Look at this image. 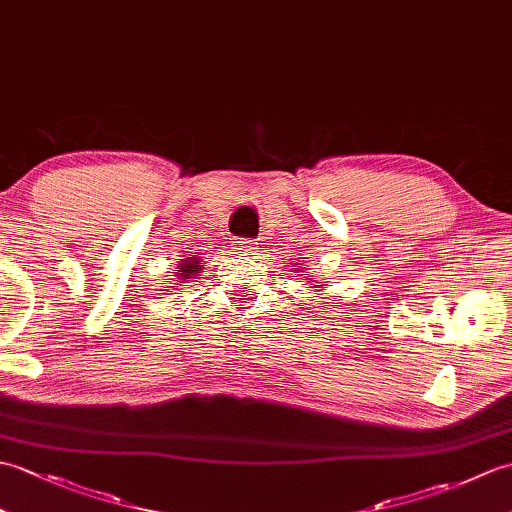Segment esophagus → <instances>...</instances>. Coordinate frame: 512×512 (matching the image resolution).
I'll return each mask as SVG.
<instances>
[{
  "label": "esophagus",
  "mask_w": 512,
  "mask_h": 512,
  "mask_svg": "<svg viewBox=\"0 0 512 512\" xmlns=\"http://www.w3.org/2000/svg\"><path fill=\"white\" fill-rule=\"evenodd\" d=\"M239 253H244V255H253L255 250H257V246H255V242H250V239H246V242H239Z\"/></svg>",
  "instance_id": "esophagus-1"
}]
</instances>
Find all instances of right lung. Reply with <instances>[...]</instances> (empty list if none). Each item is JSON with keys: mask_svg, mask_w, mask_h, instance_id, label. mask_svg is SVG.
<instances>
[{"mask_svg": "<svg viewBox=\"0 0 512 512\" xmlns=\"http://www.w3.org/2000/svg\"><path fill=\"white\" fill-rule=\"evenodd\" d=\"M191 268H193V266H191V264H187V270H191ZM187 270H180V273H187ZM191 273H193V270H191Z\"/></svg>", "mask_w": 512, "mask_h": 512, "instance_id": "add662e5", "label": "right lung"}]
</instances>
